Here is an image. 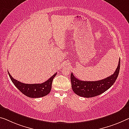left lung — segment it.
Returning <instances> with one entry per match:
<instances>
[{
	"label": "left lung",
	"instance_id": "left-lung-1",
	"mask_svg": "<svg viewBox=\"0 0 129 129\" xmlns=\"http://www.w3.org/2000/svg\"><path fill=\"white\" fill-rule=\"evenodd\" d=\"M120 59L115 71L111 76L103 80L96 81H84L76 78L71 73V82L72 89L75 93L84 98H93L107 90L115 82L119 73Z\"/></svg>",
	"mask_w": 129,
	"mask_h": 129
}]
</instances>
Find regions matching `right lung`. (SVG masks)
Wrapping results in <instances>:
<instances>
[{
	"label": "right lung",
	"instance_id": "obj_1",
	"mask_svg": "<svg viewBox=\"0 0 129 129\" xmlns=\"http://www.w3.org/2000/svg\"><path fill=\"white\" fill-rule=\"evenodd\" d=\"M8 73L11 81L18 89H19L25 96L31 98H41L49 93L52 88L53 79L56 75V73H55L48 80L41 84H27L15 80L9 72Z\"/></svg>",
	"mask_w": 129,
	"mask_h": 129
}]
</instances>
